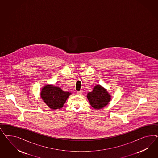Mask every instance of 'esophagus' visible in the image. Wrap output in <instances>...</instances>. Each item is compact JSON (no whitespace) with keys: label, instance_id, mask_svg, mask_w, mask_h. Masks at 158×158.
I'll list each match as a JSON object with an SVG mask.
<instances>
[{"label":"esophagus","instance_id":"1","mask_svg":"<svg viewBox=\"0 0 158 158\" xmlns=\"http://www.w3.org/2000/svg\"><path fill=\"white\" fill-rule=\"evenodd\" d=\"M77 95H81V94H82V91H77Z\"/></svg>","mask_w":158,"mask_h":158}]
</instances>
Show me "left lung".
Returning <instances> with one entry per match:
<instances>
[{"mask_svg": "<svg viewBox=\"0 0 158 158\" xmlns=\"http://www.w3.org/2000/svg\"><path fill=\"white\" fill-rule=\"evenodd\" d=\"M87 98L91 107L95 109H101L110 101L111 96L102 85H97L91 92L87 93Z\"/></svg>", "mask_w": 158, "mask_h": 158, "instance_id": "left-lung-1", "label": "left lung"}]
</instances>
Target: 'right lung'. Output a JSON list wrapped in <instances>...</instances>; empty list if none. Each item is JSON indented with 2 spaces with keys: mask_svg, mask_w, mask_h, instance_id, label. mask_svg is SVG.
Listing matches in <instances>:
<instances>
[{
  "mask_svg": "<svg viewBox=\"0 0 158 158\" xmlns=\"http://www.w3.org/2000/svg\"><path fill=\"white\" fill-rule=\"evenodd\" d=\"M71 94H72L71 93L64 91L58 86L46 85L41 90L40 97L48 106L56 110L63 107Z\"/></svg>",
  "mask_w": 158,
  "mask_h": 158,
  "instance_id": "add662e5",
  "label": "right lung"
}]
</instances>
